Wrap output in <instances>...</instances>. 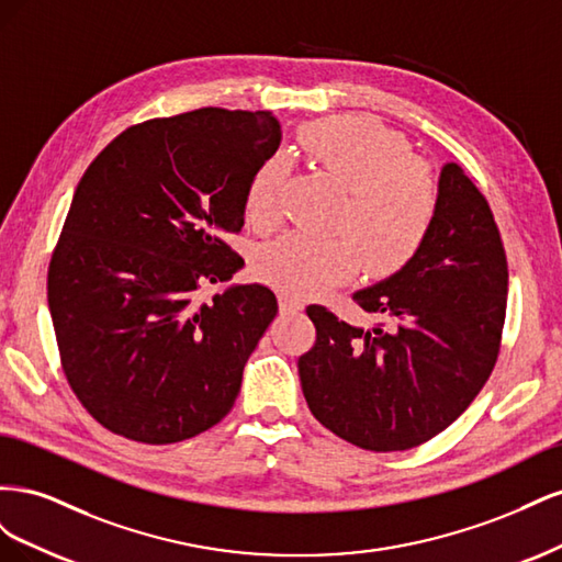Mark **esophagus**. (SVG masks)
<instances>
[{
    "instance_id": "esophagus-1",
    "label": "esophagus",
    "mask_w": 562,
    "mask_h": 562,
    "mask_svg": "<svg viewBox=\"0 0 562 562\" xmlns=\"http://www.w3.org/2000/svg\"><path fill=\"white\" fill-rule=\"evenodd\" d=\"M279 307L283 314H297L304 310V302L297 297V295H291V293H281L279 295Z\"/></svg>"
}]
</instances>
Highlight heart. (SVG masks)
Instances as JSON below:
<instances>
[{"mask_svg":"<svg viewBox=\"0 0 562 562\" xmlns=\"http://www.w3.org/2000/svg\"><path fill=\"white\" fill-rule=\"evenodd\" d=\"M302 155L345 190L335 232L314 239L291 232L260 250L258 267L291 293H318L349 281L366 265L370 277L398 271L427 239L438 213V180L431 166L411 155L401 133L368 116L318 119L297 133ZM285 166L271 157L248 180L244 213L267 232L281 220Z\"/></svg>","mask_w":562,"mask_h":562,"instance_id":"heart-1","label":"heart"}]
</instances>
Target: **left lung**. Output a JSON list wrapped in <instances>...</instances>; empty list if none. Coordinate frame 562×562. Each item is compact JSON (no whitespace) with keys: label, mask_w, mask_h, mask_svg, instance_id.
<instances>
[{"label":"left lung","mask_w":562,"mask_h":562,"mask_svg":"<svg viewBox=\"0 0 562 562\" xmlns=\"http://www.w3.org/2000/svg\"><path fill=\"white\" fill-rule=\"evenodd\" d=\"M438 213L419 250L353 302L389 323L363 330L321 304L307 316L314 347L300 356L312 415L372 452L427 443L485 386L502 347L508 265L487 199L462 166L446 164Z\"/></svg>","instance_id":"8db88e82"}]
</instances>
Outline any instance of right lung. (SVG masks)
Instances as JSON below:
<instances>
[{
  "label": "right lung",
  "instance_id": "1",
  "mask_svg": "<svg viewBox=\"0 0 562 562\" xmlns=\"http://www.w3.org/2000/svg\"><path fill=\"white\" fill-rule=\"evenodd\" d=\"M279 143L271 112L203 108L126 128L81 176L46 295L67 384L108 431L168 446L232 411L279 304L260 283L199 288L244 267L225 236Z\"/></svg>",
  "mask_w": 562,
  "mask_h": 562
}]
</instances>
